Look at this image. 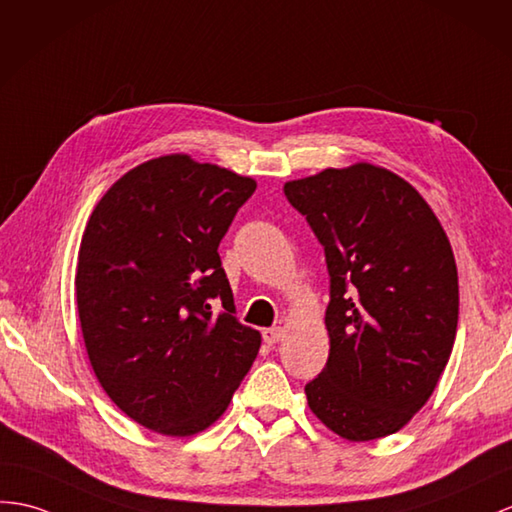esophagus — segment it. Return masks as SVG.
<instances>
[{
    "label": "esophagus",
    "mask_w": 512,
    "mask_h": 512,
    "mask_svg": "<svg viewBox=\"0 0 512 512\" xmlns=\"http://www.w3.org/2000/svg\"><path fill=\"white\" fill-rule=\"evenodd\" d=\"M264 342L268 344V347H272V344H277L281 338H283V329L281 327H270V329H264Z\"/></svg>",
    "instance_id": "obj_1"
}]
</instances>
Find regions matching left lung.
<instances>
[{
	"label": "left lung",
	"mask_w": 512,
	"mask_h": 512,
	"mask_svg": "<svg viewBox=\"0 0 512 512\" xmlns=\"http://www.w3.org/2000/svg\"><path fill=\"white\" fill-rule=\"evenodd\" d=\"M325 248L329 358L307 403L347 441L399 432L434 392L458 327V270L423 196L371 163L283 185Z\"/></svg>",
	"instance_id": "1"
}]
</instances>
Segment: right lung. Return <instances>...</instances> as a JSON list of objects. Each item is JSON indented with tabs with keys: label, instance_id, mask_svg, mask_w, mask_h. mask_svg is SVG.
<instances>
[{
	"label": "right lung",
	"instance_id": "right-lung-1",
	"mask_svg": "<svg viewBox=\"0 0 512 512\" xmlns=\"http://www.w3.org/2000/svg\"><path fill=\"white\" fill-rule=\"evenodd\" d=\"M255 187L168 154L126 172L87 222L76 301L89 362L115 406L152 432L207 430L257 358L261 336L233 316L218 255Z\"/></svg>",
	"mask_w": 512,
	"mask_h": 512
}]
</instances>
